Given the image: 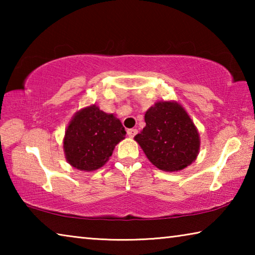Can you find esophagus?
I'll use <instances>...</instances> for the list:
<instances>
[{
  "mask_svg": "<svg viewBox=\"0 0 255 255\" xmlns=\"http://www.w3.org/2000/svg\"><path fill=\"white\" fill-rule=\"evenodd\" d=\"M137 133V129H135V128H131V129H128L127 130V135L129 136V137H133Z\"/></svg>",
  "mask_w": 255,
  "mask_h": 255,
  "instance_id": "1",
  "label": "esophagus"
}]
</instances>
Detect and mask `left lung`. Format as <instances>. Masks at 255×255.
<instances>
[{
	"label": "left lung",
	"mask_w": 255,
	"mask_h": 255,
	"mask_svg": "<svg viewBox=\"0 0 255 255\" xmlns=\"http://www.w3.org/2000/svg\"><path fill=\"white\" fill-rule=\"evenodd\" d=\"M146 126L135 140L159 170H182L195 161L199 133L182 107L175 102L155 103L145 114Z\"/></svg>",
	"instance_id": "8db88e82"
}]
</instances>
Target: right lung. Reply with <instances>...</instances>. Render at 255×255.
<instances>
[{"mask_svg":"<svg viewBox=\"0 0 255 255\" xmlns=\"http://www.w3.org/2000/svg\"><path fill=\"white\" fill-rule=\"evenodd\" d=\"M126 136L120 120L92 106L75 115L64 139L66 159L83 171L97 170L114 152L115 146Z\"/></svg>","mask_w":255,"mask_h":255,"instance_id":"obj_1","label":"right lung"}]
</instances>
